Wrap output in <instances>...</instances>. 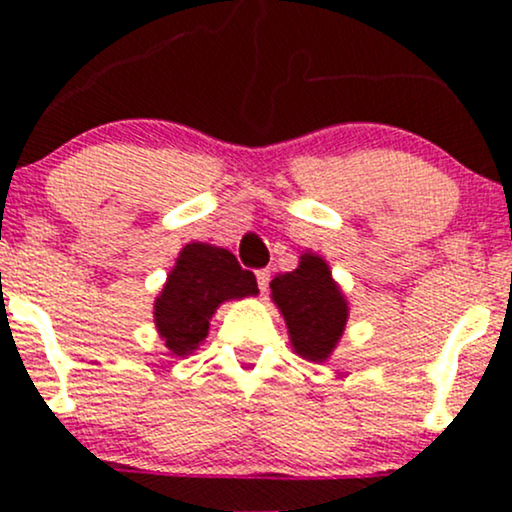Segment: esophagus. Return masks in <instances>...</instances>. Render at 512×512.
Returning <instances> with one entry per match:
<instances>
[{
    "mask_svg": "<svg viewBox=\"0 0 512 512\" xmlns=\"http://www.w3.org/2000/svg\"><path fill=\"white\" fill-rule=\"evenodd\" d=\"M269 279H272L269 269H260V272H257V286H260L262 293L269 289Z\"/></svg>",
    "mask_w": 512,
    "mask_h": 512,
    "instance_id": "34e87169",
    "label": "esophagus"
}]
</instances>
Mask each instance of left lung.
<instances>
[{
    "label": "left lung",
    "mask_w": 512,
    "mask_h": 512,
    "mask_svg": "<svg viewBox=\"0 0 512 512\" xmlns=\"http://www.w3.org/2000/svg\"><path fill=\"white\" fill-rule=\"evenodd\" d=\"M269 286L289 327L296 354L308 361H325L342 337L349 315L325 260L303 255L298 269L279 274Z\"/></svg>",
    "instance_id": "left-lung-1"
}]
</instances>
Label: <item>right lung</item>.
<instances>
[{"instance_id": "right-lung-1", "label": "right lung", "mask_w": 512, "mask_h": 512, "mask_svg": "<svg viewBox=\"0 0 512 512\" xmlns=\"http://www.w3.org/2000/svg\"><path fill=\"white\" fill-rule=\"evenodd\" d=\"M255 293V274L240 267L233 252L190 243L182 248L168 284L156 298V327L173 354L187 356L207 337L219 303Z\"/></svg>"}]
</instances>
